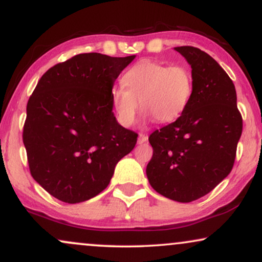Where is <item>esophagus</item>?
<instances>
[{"mask_svg": "<svg viewBox=\"0 0 262 262\" xmlns=\"http://www.w3.org/2000/svg\"><path fill=\"white\" fill-rule=\"evenodd\" d=\"M147 140H148L147 135H145V134H142V133L139 134V138H138V144L139 145L145 144V142H147Z\"/></svg>", "mask_w": 262, "mask_h": 262, "instance_id": "esophagus-1", "label": "esophagus"}]
</instances>
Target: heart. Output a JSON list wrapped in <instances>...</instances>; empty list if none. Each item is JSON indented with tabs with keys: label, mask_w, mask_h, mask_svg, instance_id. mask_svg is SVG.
Returning <instances> with one entry per match:
<instances>
[{
	"label": "heart",
	"mask_w": 262,
	"mask_h": 262,
	"mask_svg": "<svg viewBox=\"0 0 262 262\" xmlns=\"http://www.w3.org/2000/svg\"><path fill=\"white\" fill-rule=\"evenodd\" d=\"M122 85L111 90V103L117 120L130 127L141 110L158 123H169L187 109L194 92L190 69L182 64L167 66L142 60L132 66L121 79Z\"/></svg>",
	"instance_id": "b5f03b06"
}]
</instances>
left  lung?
<instances>
[{
  "label": "left lung",
  "mask_w": 262,
  "mask_h": 262,
  "mask_svg": "<svg viewBox=\"0 0 262 262\" xmlns=\"http://www.w3.org/2000/svg\"><path fill=\"white\" fill-rule=\"evenodd\" d=\"M175 50L191 66L194 92L175 122L149 135L153 156L146 175L157 193L190 202L213 190L232 170L243 121L235 85L218 62L194 47Z\"/></svg>",
  "instance_id": "obj_1"
}]
</instances>
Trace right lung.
<instances>
[{
    "instance_id": "right-lung-1",
    "label": "right lung",
    "mask_w": 262,
    "mask_h": 262,
    "mask_svg": "<svg viewBox=\"0 0 262 262\" xmlns=\"http://www.w3.org/2000/svg\"><path fill=\"white\" fill-rule=\"evenodd\" d=\"M134 58L79 54L38 81L27 102L23 141L31 175L54 198L67 204L95 198L134 148L138 134L117 123L110 95Z\"/></svg>"
}]
</instances>
